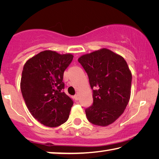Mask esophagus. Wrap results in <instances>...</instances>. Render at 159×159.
Listing matches in <instances>:
<instances>
[{"label": "esophagus", "instance_id": "34e87169", "mask_svg": "<svg viewBox=\"0 0 159 159\" xmlns=\"http://www.w3.org/2000/svg\"><path fill=\"white\" fill-rule=\"evenodd\" d=\"M74 98L75 100L78 101V100H79V95H75L74 97Z\"/></svg>", "mask_w": 159, "mask_h": 159}]
</instances>
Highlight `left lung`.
Segmentation results:
<instances>
[{
	"label": "left lung",
	"mask_w": 159,
	"mask_h": 159,
	"mask_svg": "<svg viewBox=\"0 0 159 159\" xmlns=\"http://www.w3.org/2000/svg\"><path fill=\"white\" fill-rule=\"evenodd\" d=\"M78 61L87 73L93 90V105L85 109L88 120L99 126L111 124L130 99L132 74L127 62L106 48L82 55Z\"/></svg>",
	"instance_id": "8db88e82"
}]
</instances>
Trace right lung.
I'll use <instances>...</instances> for the list:
<instances>
[{
	"mask_svg": "<svg viewBox=\"0 0 159 159\" xmlns=\"http://www.w3.org/2000/svg\"><path fill=\"white\" fill-rule=\"evenodd\" d=\"M71 54L45 50L26 61L21 91L31 115L44 125L57 127L68 119L74 102L63 92L64 72L72 61Z\"/></svg>",
	"mask_w": 159,
	"mask_h": 159,
	"instance_id": "obj_1",
	"label": "right lung"
}]
</instances>
